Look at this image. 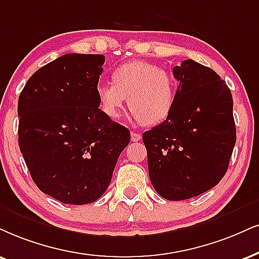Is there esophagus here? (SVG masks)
I'll return each mask as SVG.
<instances>
[{
    "label": "esophagus",
    "mask_w": 259,
    "mask_h": 259,
    "mask_svg": "<svg viewBox=\"0 0 259 259\" xmlns=\"http://www.w3.org/2000/svg\"><path fill=\"white\" fill-rule=\"evenodd\" d=\"M140 139H142V135H140V133H131V140H132V142H139Z\"/></svg>",
    "instance_id": "esophagus-1"
}]
</instances>
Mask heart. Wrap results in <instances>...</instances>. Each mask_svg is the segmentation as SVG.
Here are the masks:
<instances>
[{
	"mask_svg": "<svg viewBox=\"0 0 259 259\" xmlns=\"http://www.w3.org/2000/svg\"><path fill=\"white\" fill-rule=\"evenodd\" d=\"M111 82L96 89L98 104L105 116L120 119L126 98L136 119L146 126L164 121L173 110L177 81L168 72L145 61H131L114 69Z\"/></svg>",
	"mask_w": 259,
	"mask_h": 259,
	"instance_id": "b5f03b06",
	"label": "heart"
}]
</instances>
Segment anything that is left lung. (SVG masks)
<instances>
[{
    "label": "left lung",
    "mask_w": 259,
    "mask_h": 259,
    "mask_svg": "<svg viewBox=\"0 0 259 259\" xmlns=\"http://www.w3.org/2000/svg\"><path fill=\"white\" fill-rule=\"evenodd\" d=\"M179 81L173 110L143 135L150 180L159 196L184 200L216 186L228 169L235 140L233 98L209 67L185 60L173 68Z\"/></svg>",
    "instance_id": "8db88e82"
}]
</instances>
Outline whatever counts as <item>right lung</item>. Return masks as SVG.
<instances>
[{"mask_svg":"<svg viewBox=\"0 0 259 259\" xmlns=\"http://www.w3.org/2000/svg\"><path fill=\"white\" fill-rule=\"evenodd\" d=\"M104 56L66 54L32 74L18 101L19 148L32 180L65 204L94 203L128 145L126 127L102 113Z\"/></svg>","mask_w":259,"mask_h":259,"instance_id":"add662e5","label":"right lung"}]
</instances>
